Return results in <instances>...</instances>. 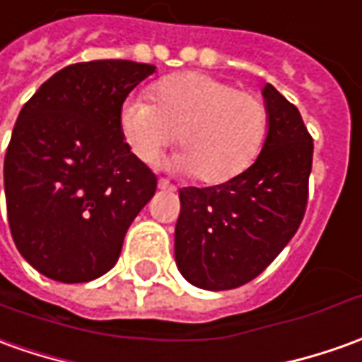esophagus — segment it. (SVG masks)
<instances>
[{
	"label": "esophagus",
	"mask_w": 362,
	"mask_h": 362,
	"mask_svg": "<svg viewBox=\"0 0 362 362\" xmlns=\"http://www.w3.org/2000/svg\"><path fill=\"white\" fill-rule=\"evenodd\" d=\"M157 187H159L161 191H175V185L169 183L167 179H159V181H157Z\"/></svg>",
	"instance_id": "obj_1"
}]
</instances>
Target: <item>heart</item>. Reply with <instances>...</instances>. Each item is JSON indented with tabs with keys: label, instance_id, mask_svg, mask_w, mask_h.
I'll list each match as a JSON object with an SVG mask.
<instances>
[{
	"label": "heart",
	"instance_id": "obj_1",
	"mask_svg": "<svg viewBox=\"0 0 362 362\" xmlns=\"http://www.w3.org/2000/svg\"><path fill=\"white\" fill-rule=\"evenodd\" d=\"M151 104L129 100L119 132L132 153L153 163L177 138V167L218 185L244 173L260 156L270 112L262 96L211 74L183 72L153 84Z\"/></svg>",
	"mask_w": 362,
	"mask_h": 362
}]
</instances>
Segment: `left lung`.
<instances>
[{
  "mask_svg": "<svg viewBox=\"0 0 362 362\" xmlns=\"http://www.w3.org/2000/svg\"><path fill=\"white\" fill-rule=\"evenodd\" d=\"M260 156L244 173L213 187L179 189L175 262L197 288L233 290L270 266L300 228L313 161V139L300 110L272 84Z\"/></svg>",
  "mask_w": 362,
  "mask_h": 362,
  "instance_id": "1",
  "label": "left lung"
}]
</instances>
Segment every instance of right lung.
<instances>
[{
	"mask_svg": "<svg viewBox=\"0 0 362 362\" xmlns=\"http://www.w3.org/2000/svg\"><path fill=\"white\" fill-rule=\"evenodd\" d=\"M153 64L64 66L19 112L4 163L7 221L17 250L51 280L81 284L118 262L157 177L119 132L124 100Z\"/></svg>",
	"mask_w": 362,
	"mask_h": 362,
	"instance_id": "1",
	"label": "right lung"
}]
</instances>
